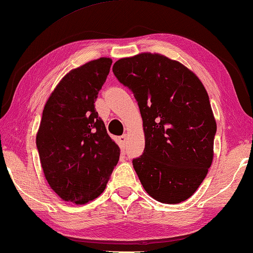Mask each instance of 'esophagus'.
I'll list each match as a JSON object with an SVG mask.
<instances>
[{
	"mask_svg": "<svg viewBox=\"0 0 253 253\" xmlns=\"http://www.w3.org/2000/svg\"><path fill=\"white\" fill-rule=\"evenodd\" d=\"M126 141H127V135H123L118 138L119 146H120V148H123V150H124V148H126V145H127Z\"/></svg>",
	"mask_w": 253,
	"mask_h": 253,
	"instance_id": "esophagus-1",
	"label": "esophagus"
}]
</instances>
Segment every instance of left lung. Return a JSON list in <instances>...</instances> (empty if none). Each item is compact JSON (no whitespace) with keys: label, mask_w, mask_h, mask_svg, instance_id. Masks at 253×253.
<instances>
[{"label":"left lung","mask_w":253,"mask_h":253,"mask_svg":"<svg viewBox=\"0 0 253 253\" xmlns=\"http://www.w3.org/2000/svg\"><path fill=\"white\" fill-rule=\"evenodd\" d=\"M112 72L141 111L145 148L133 166L143 188L160 203L184 202L214 158L216 122L205 86L183 64L158 53L120 58Z\"/></svg>","instance_id":"obj_1"}]
</instances>
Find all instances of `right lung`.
Segmentation results:
<instances>
[{
	"label": "right lung",
	"mask_w": 253,
	"mask_h": 253,
	"mask_svg": "<svg viewBox=\"0 0 253 253\" xmlns=\"http://www.w3.org/2000/svg\"><path fill=\"white\" fill-rule=\"evenodd\" d=\"M111 63L100 57L71 70L43 108L36 143L47 182L64 202L99 197L118 163L120 148L94 108Z\"/></svg>",
	"instance_id": "add662e5"
}]
</instances>
